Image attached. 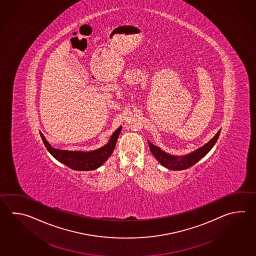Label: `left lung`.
Segmentation results:
<instances>
[{"label":"left lung","instance_id":"left-lung-1","mask_svg":"<svg viewBox=\"0 0 256 256\" xmlns=\"http://www.w3.org/2000/svg\"><path fill=\"white\" fill-rule=\"evenodd\" d=\"M220 133V130L204 146L198 148V150H196L195 152H192L185 156H178L170 155L166 152L162 150L158 146H154L150 141L148 140V143L150 150L153 154V156L156 158L158 162H160L162 166L167 168L168 170H186V168L193 166L194 164H196L200 160H202L212 148V146L217 142Z\"/></svg>","mask_w":256,"mask_h":256}]
</instances>
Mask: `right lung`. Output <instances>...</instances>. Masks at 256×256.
<instances>
[{
	"label": "right lung",
	"mask_w": 256,
	"mask_h": 256,
	"mask_svg": "<svg viewBox=\"0 0 256 256\" xmlns=\"http://www.w3.org/2000/svg\"><path fill=\"white\" fill-rule=\"evenodd\" d=\"M122 126H120L113 133L110 138L108 144L104 146L98 148L92 152H70V150H58L52 148L48 141L46 140L44 136L40 132V136L42 138V142L46 148L47 150L50 152L54 158L58 162L64 164L68 168L74 170H93L101 165L110 158V155L115 148L116 143L118 138L120 136V131Z\"/></svg>",
	"instance_id": "add662e5"
}]
</instances>
